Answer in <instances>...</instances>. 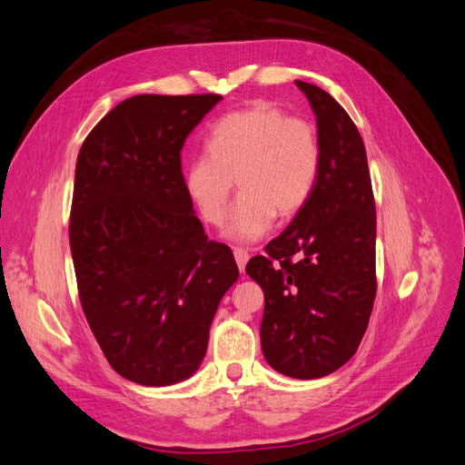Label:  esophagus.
I'll use <instances>...</instances> for the list:
<instances>
[{
  "mask_svg": "<svg viewBox=\"0 0 465 465\" xmlns=\"http://www.w3.org/2000/svg\"><path fill=\"white\" fill-rule=\"evenodd\" d=\"M248 258H250L248 250H244V248H234V260H236V265H238V270H241V273L244 272V267H246V263H248Z\"/></svg>",
  "mask_w": 465,
  "mask_h": 465,
  "instance_id": "obj_1",
  "label": "esophagus"
}]
</instances>
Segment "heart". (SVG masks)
Instances as JSON below:
<instances>
[{
    "label": "heart",
    "mask_w": 465,
    "mask_h": 465,
    "mask_svg": "<svg viewBox=\"0 0 465 465\" xmlns=\"http://www.w3.org/2000/svg\"><path fill=\"white\" fill-rule=\"evenodd\" d=\"M320 173V143L314 125L287 116L272 103H254L223 116L207 139V151L186 168V188L205 221L219 224L234 192L227 236L254 242L281 215H291L312 195Z\"/></svg>",
    "instance_id": "heart-1"
}]
</instances>
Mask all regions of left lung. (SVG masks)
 Segmentation results:
<instances>
[{"label": "left lung", "instance_id": "obj_1", "mask_svg": "<svg viewBox=\"0 0 465 465\" xmlns=\"http://www.w3.org/2000/svg\"><path fill=\"white\" fill-rule=\"evenodd\" d=\"M294 83L316 116L318 180L246 273L263 291L260 340L267 364L312 380L343 367L367 331L376 297V207L357 125L330 93Z\"/></svg>", "mask_w": 465, "mask_h": 465}]
</instances>
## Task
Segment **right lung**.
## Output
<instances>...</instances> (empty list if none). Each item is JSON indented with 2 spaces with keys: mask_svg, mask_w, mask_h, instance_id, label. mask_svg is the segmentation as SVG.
Returning a JSON list of instances; mask_svg holds the SVG:
<instances>
[{
  "mask_svg": "<svg viewBox=\"0 0 465 465\" xmlns=\"http://www.w3.org/2000/svg\"><path fill=\"white\" fill-rule=\"evenodd\" d=\"M221 94H137L81 145L69 246L83 312L110 367L171 386L205 357L209 328L238 267L207 241L182 174L186 137Z\"/></svg>",
  "mask_w": 465,
  "mask_h": 465,
  "instance_id": "1",
  "label": "right lung"
}]
</instances>
